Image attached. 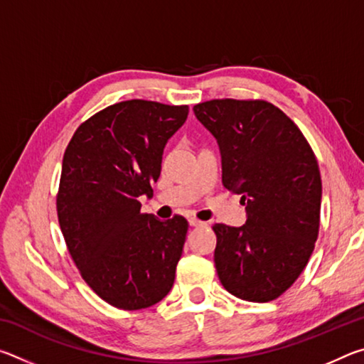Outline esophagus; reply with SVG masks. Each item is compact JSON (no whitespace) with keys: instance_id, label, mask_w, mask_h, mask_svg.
I'll use <instances>...</instances> for the list:
<instances>
[{"instance_id":"obj_1","label":"esophagus","mask_w":364,"mask_h":364,"mask_svg":"<svg viewBox=\"0 0 364 364\" xmlns=\"http://www.w3.org/2000/svg\"><path fill=\"white\" fill-rule=\"evenodd\" d=\"M189 225L191 226H204L205 223H204V221L197 220V218H189Z\"/></svg>"}]
</instances>
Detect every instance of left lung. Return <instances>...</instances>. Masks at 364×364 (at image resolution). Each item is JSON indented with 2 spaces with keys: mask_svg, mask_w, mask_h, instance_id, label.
<instances>
[{
  "mask_svg": "<svg viewBox=\"0 0 364 364\" xmlns=\"http://www.w3.org/2000/svg\"><path fill=\"white\" fill-rule=\"evenodd\" d=\"M194 114L220 146L221 181L242 194L245 225L217 223L215 268L234 297L278 299L301 274L319 231L321 175L299 127L271 102L212 100Z\"/></svg>",
  "mask_w": 364,
  "mask_h": 364,
  "instance_id": "left-lung-1",
  "label": "left lung"
}]
</instances>
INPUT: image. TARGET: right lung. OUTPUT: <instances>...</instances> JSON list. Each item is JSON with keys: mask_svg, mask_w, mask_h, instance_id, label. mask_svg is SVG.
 Returning <instances> with one entry per match:
<instances>
[{"mask_svg": "<svg viewBox=\"0 0 364 364\" xmlns=\"http://www.w3.org/2000/svg\"><path fill=\"white\" fill-rule=\"evenodd\" d=\"M188 112L117 102L83 122L64 152L60 231L86 284L120 310L156 305L173 286L189 225L181 215L162 221L143 213L138 197H152L164 147Z\"/></svg>", "mask_w": 364, "mask_h": 364, "instance_id": "obj_1", "label": "right lung"}]
</instances>
